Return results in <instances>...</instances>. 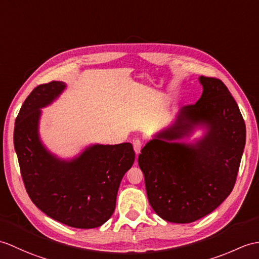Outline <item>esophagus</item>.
Here are the masks:
<instances>
[{
    "label": "esophagus",
    "instance_id": "esophagus-1",
    "mask_svg": "<svg viewBox=\"0 0 259 259\" xmlns=\"http://www.w3.org/2000/svg\"><path fill=\"white\" fill-rule=\"evenodd\" d=\"M141 148H142V142L139 139L134 140V149H135V152L137 155L140 153Z\"/></svg>",
    "mask_w": 259,
    "mask_h": 259
}]
</instances>
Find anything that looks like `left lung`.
Here are the masks:
<instances>
[{"instance_id":"1","label":"left lung","mask_w":259,"mask_h":259,"mask_svg":"<svg viewBox=\"0 0 259 259\" xmlns=\"http://www.w3.org/2000/svg\"><path fill=\"white\" fill-rule=\"evenodd\" d=\"M198 80L201 98L182 107L138 158L150 205L171 223H192L223 203L235 185L245 148V122L230 90L218 78ZM196 126L207 129L204 137L182 143Z\"/></svg>"}]
</instances>
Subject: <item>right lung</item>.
<instances>
[{
    "label": "right lung",
    "mask_w": 259,
    "mask_h": 259,
    "mask_svg": "<svg viewBox=\"0 0 259 259\" xmlns=\"http://www.w3.org/2000/svg\"><path fill=\"white\" fill-rule=\"evenodd\" d=\"M66 88L51 81L29 94L15 120L14 148L32 202L53 220L75 228H95L111 218L120 182L135 162L129 142L93 144L71 160L48 151L38 134L40 108Z\"/></svg>",
    "instance_id": "right-lung-1"
}]
</instances>
